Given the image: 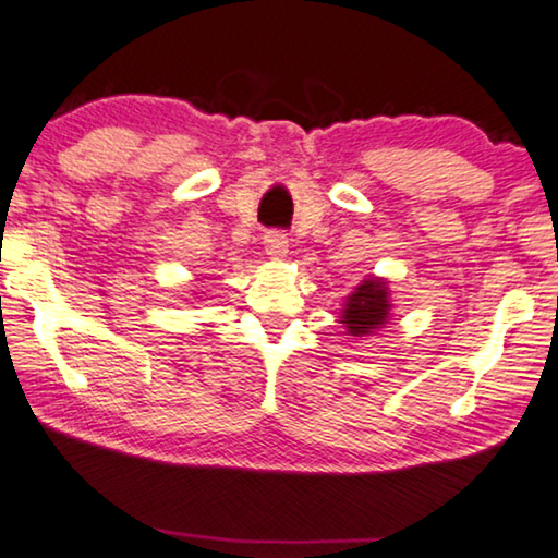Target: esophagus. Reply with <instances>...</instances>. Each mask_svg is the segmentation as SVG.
I'll use <instances>...</instances> for the list:
<instances>
[{"mask_svg": "<svg viewBox=\"0 0 558 558\" xmlns=\"http://www.w3.org/2000/svg\"><path fill=\"white\" fill-rule=\"evenodd\" d=\"M263 245L272 260H280V257L288 255V238L282 232H268L263 238Z\"/></svg>", "mask_w": 558, "mask_h": 558, "instance_id": "1", "label": "esophagus"}]
</instances>
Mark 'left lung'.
<instances>
[{"mask_svg": "<svg viewBox=\"0 0 558 558\" xmlns=\"http://www.w3.org/2000/svg\"><path fill=\"white\" fill-rule=\"evenodd\" d=\"M389 286L384 278H366L347 298L341 311V324L347 326L349 336H372L389 320Z\"/></svg>", "mask_w": 558, "mask_h": 558, "instance_id": "left-lung-1", "label": "left lung"}]
</instances>
